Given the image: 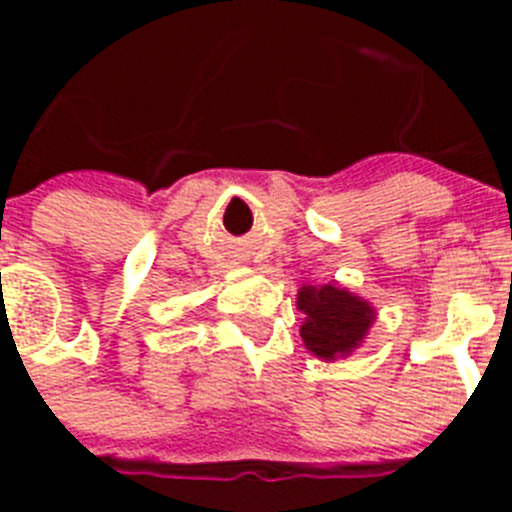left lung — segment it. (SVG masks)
I'll use <instances>...</instances> for the list:
<instances>
[{"label":"left lung","mask_w":512,"mask_h":512,"mask_svg":"<svg viewBox=\"0 0 512 512\" xmlns=\"http://www.w3.org/2000/svg\"><path fill=\"white\" fill-rule=\"evenodd\" d=\"M297 307L305 312L300 325L305 348L323 361H336L359 348L377 318L369 302L338 284H305L297 292Z\"/></svg>","instance_id":"1"}]
</instances>
